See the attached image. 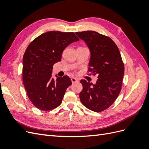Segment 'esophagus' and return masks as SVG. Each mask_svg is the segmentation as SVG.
<instances>
[{
	"mask_svg": "<svg viewBox=\"0 0 149 149\" xmlns=\"http://www.w3.org/2000/svg\"><path fill=\"white\" fill-rule=\"evenodd\" d=\"M78 79H76V78H74V77H72L71 78V81H72V83H76V82H77L78 81Z\"/></svg>",
	"mask_w": 149,
	"mask_h": 149,
	"instance_id": "esophagus-1",
	"label": "esophagus"
}]
</instances>
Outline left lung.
<instances>
[{
  "mask_svg": "<svg viewBox=\"0 0 149 149\" xmlns=\"http://www.w3.org/2000/svg\"><path fill=\"white\" fill-rule=\"evenodd\" d=\"M88 47L91 58L88 71L97 74L95 84L80 81L83 90L79 99L88 109L100 112L114 102L121 90L124 66L118 47L112 40L94 31L76 32Z\"/></svg>",
  "mask_w": 149,
  "mask_h": 149,
  "instance_id": "1",
  "label": "left lung"
}]
</instances>
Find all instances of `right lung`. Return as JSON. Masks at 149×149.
<instances>
[{
    "mask_svg": "<svg viewBox=\"0 0 149 149\" xmlns=\"http://www.w3.org/2000/svg\"><path fill=\"white\" fill-rule=\"evenodd\" d=\"M79 40L73 32L49 31L34 39L26 49L22 78L28 97L38 109L49 111L61 104L72 83L66 75L54 80L53 66L61 61L65 48Z\"/></svg>",
    "mask_w": 149,
    "mask_h": 149,
    "instance_id": "obj_1",
    "label": "right lung"
}]
</instances>
